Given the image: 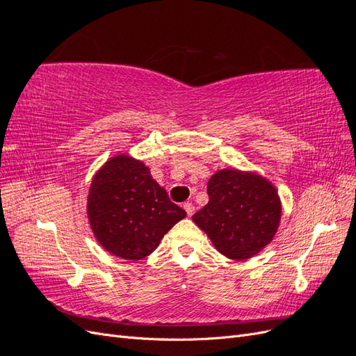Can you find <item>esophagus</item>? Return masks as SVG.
<instances>
[{
  "label": "esophagus",
  "mask_w": 356,
  "mask_h": 356,
  "mask_svg": "<svg viewBox=\"0 0 356 356\" xmlns=\"http://www.w3.org/2000/svg\"><path fill=\"white\" fill-rule=\"evenodd\" d=\"M184 209H186V212H187L188 217H191V215L195 213V204L190 203V202H187V203H184Z\"/></svg>",
  "instance_id": "obj_1"
}]
</instances>
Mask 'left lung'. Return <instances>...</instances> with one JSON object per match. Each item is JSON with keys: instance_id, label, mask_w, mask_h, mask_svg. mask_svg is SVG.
I'll return each mask as SVG.
<instances>
[{"instance_id": "8db88e82", "label": "left lung", "mask_w": 356, "mask_h": 356, "mask_svg": "<svg viewBox=\"0 0 356 356\" xmlns=\"http://www.w3.org/2000/svg\"><path fill=\"white\" fill-rule=\"evenodd\" d=\"M208 196V204L193 215V221L222 255L246 260L273 239L282 208L276 188L266 178L222 169L211 177Z\"/></svg>"}]
</instances>
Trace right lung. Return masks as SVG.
<instances>
[{"label": "right lung", "instance_id": "1", "mask_svg": "<svg viewBox=\"0 0 356 356\" xmlns=\"http://www.w3.org/2000/svg\"><path fill=\"white\" fill-rule=\"evenodd\" d=\"M186 215L143 161L126 154L110 159L93 177L88 217L96 241L113 255L141 260Z\"/></svg>", "mask_w": 356, "mask_h": 356}]
</instances>
